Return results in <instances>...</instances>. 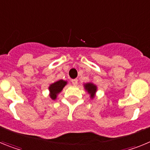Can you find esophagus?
<instances>
[{
  "label": "esophagus",
  "instance_id": "1",
  "mask_svg": "<svg viewBox=\"0 0 150 150\" xmlns=\"http://www.w3.org/2000/svg\"><path fill=\"white\" fill-rule=\"evenodd\" d=\"M71 83L74 86H76L78 83V79H71Z\"/></svg>",
  "mask_w": 150,
  "mask_h": 150
}]
</instances>
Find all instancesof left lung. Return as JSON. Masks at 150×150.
Masks as SVG:
<instances>
[{
  "instance_id": "obj_1",
  "label": "left lung",
  "mask_w": 150,
  "mask_h": 150,
  "mask_svg": "<svg viewBox=\"0 0 150 150\" xmlns=\"http://www.w3.org/2000/svg\"><path fill=\"white\" fill-rule=\"evenodd\" d=\"M83 86H84L86 91L88 92V94H89L90 98L93 99L96 94L97 89H98L96 85L94 84L93 83H85Z\"/></svg>"
}]
</instances>
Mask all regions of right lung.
Masks as SVG:
<instances>
[{"label": "right lung", "instance_id": "1", "mask_svg": "<svg viewBox=\"0 0 150 150\" xmlns=\"http://www.w3.org/2000/svg\"><path fill=\"white\" fill-rule=\"evenodd\" d=\"M67 84V81H64L63 79H60L55 83H52L49 86V91H50V97L52 100H55L57 98V96L60 93L64 87Z\"/></svg>", "mask_w": 150, "mask_h": 150}]
</instances>
